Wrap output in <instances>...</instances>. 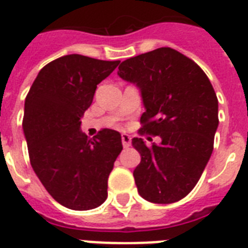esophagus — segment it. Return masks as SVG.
Segmentation results:
<instances>
[{
  "instance_id": "obj_1",
  "label": "esophagus",
  "mask_w": 248,
  "mask_h": 248,
  "mask_svg": "<svg viewBox=\"0 0 248 248\" xmlns=\"http://www.w3.org/2000/svg\"><path fill=\"white\" fill-rule=\"evenodd\" d=\"M122 144H124V148H128L131 145V138L127 134H122Z\"/></svg>"
}]
</instances>
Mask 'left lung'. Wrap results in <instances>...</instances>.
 <instances>
[{
  "label": "left lung",
  "instance_id": "1",
  "mask_svg": "<svg viewBox=\"0 0 248 248\" xmlns=\"http://www.w3.org/2000/svg\"><path fill=\"white\" fill-rule=\"evenodd\" d=\"M118 75L140 92L143 130L161 138L152 147L132 139L141 156L134 170L138 192L151 203L178 202L195 187L212 155L218 126L212 84L195 62L171 48L128 58Z\"/></svg>",
  "mask_w": 248,
  "mask_h": 248
}]
</instances>
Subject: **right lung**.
<instances>
[{
  "instance_id": "add662e5",
  "label": "right lung",
  "mask_w": 248,
  "mask_h": 248,
  "mask_svg": "<svg viewBox=\"0 0 248 248\" xmlns=\"http://www.w3.org/2000/svg\"><path fill=\"white\" fill-rule=\"evenodd\" d=\"M118 63L80 54L60 57L40 70L24 101L32 169L53 199L69 209H93L108 198V178L122 151L121 134L104 128L88 139L80 118L97 84Z\"/></svg>"
}]
</instances>
